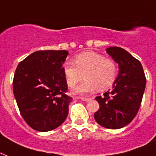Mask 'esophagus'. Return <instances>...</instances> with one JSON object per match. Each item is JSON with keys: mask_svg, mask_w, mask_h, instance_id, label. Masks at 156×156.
<instances>
[{"mask_svg": "<svg viewBox=\"0 0 156 156\" xmlns=\"http://www.w3.org/2000/svg\"><path fill=\"white\" fill-rule=\"evenodd\" d=\"M80 99L83 100V101H86V102H87V101H89V100H91L90 98H85V97H82V98H80Z\"/></svg>", "mask_w": 156, "mask_h": 156, "instance_id": "34e87169", "label": "esophagus"}]
</instances>
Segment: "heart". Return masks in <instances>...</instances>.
I'll return each mask as SVG.
<instances>
[{
  "instance_id": "b5f03b06",
  "label": "heart",
  "mask_w": 156,
  "mask_h": 156,
  "mask_svg": "<svg viewBox=\"0 0 156 156\" xmlns=\"http://www.w3.org/2000/svg\"><path fill=\"white\" fill-rule=\"evenodd\" d=\"M66 83L73 87L84 75L85 80L73 90V94L85 95L98 90H104L113 85L118 73L115 61L106 58L103 54L85 52L78 54L73 62L66 61L63 65Z\"/></svg>"
}]
</instances>
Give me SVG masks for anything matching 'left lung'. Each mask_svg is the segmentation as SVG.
<instances>
[{
  "instance_id": "8db88e82",
  "label": "left lung",
  "mask_w": 156,
  "mask_h": 156,
  "mask_svg": "<svg viewBox=\"0 0 156 156\" xmlns=\"http://www.w3.org/2000/svg\"><path fill=\"white\" fill-rule=\"evenodd\" d=\"M106 51L118 64V77L111 90L95 98L100 108L94 117L103 127L116 129L127 126L137 115L147 80L140 61L127 51L119 47Z\"/></svg>"
}]
</instances>
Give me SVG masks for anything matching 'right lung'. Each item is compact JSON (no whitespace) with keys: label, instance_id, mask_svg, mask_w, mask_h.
Wrapping results in <instances>:
<instances>
[{"label":"right lung","instance_id":"right-lung-1","mask_svg":"<svg viewBox=\"0 0 156 156\" xmlns=\"http://www.w3.org/2000/svg\"><path fill=\"white\" fill-rule=\"evenodd\" d=\"M66 50L37 51L18 64L13 81L20 113L35 130L47 132L60 126L69 113L72 98L63 73Z\"/></svg>","mask_w":156,"mask_h":156}]
</instances>
